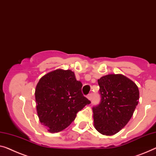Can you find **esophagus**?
I'll use <instances>...</instances> for the list:
<instances>
[{
	"instance_id": "esophagus-1",
	"label": "esophagus",
	"mask_w": 156,
	"mask_h": 156,
	"mask_svg": "<svg viewBox=\"0 0 156 156\" xmlns=\"http://www.w3.org/2000/svg\"><path fill=\"white\" fill-rule=\"evenodd\" d=\"M87 98L88 99H89V100L91 101L92 99V94H88L87 96Z\"/></svg>"
}]
</instances>
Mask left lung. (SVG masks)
<instances>
[{
    "label": "left lung",
    "mask_w": 156,
    "mask_h": 156,
    "mask_svg": "<svg viewBox=\"0 0 156 156\" xmlns=\"http://www.w3.org/2000/svg\"><path fill=\"white\" fill-rule=\"evenodd\" d=\"M101 103L92 108L94 127L103 135L118 133L131 119L139 99V88L122 74L98 79Z\"/></svg>",
    "instance_id": "obj_1"
}]
</instances>
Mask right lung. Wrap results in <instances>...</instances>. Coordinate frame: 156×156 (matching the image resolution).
<instances>
[{
  "label": "right lung",
  "mask_w": 156,
  "mask_h": 156,
  "mask_svg": "<svg viewBox=\"0 0 156 156\" xmlns=\"http://www.w3.org/2000/svg\"><path fill=\"white\" fill-rule=\"evenodd\" d=\"M82 83L71 70L57 69L42 76L35 90L41 123L51 133L66 129L79 111L90 104L81 92Z\"/></svg>",
  "instance_id": "right-lung-1"
}]
</instances>
